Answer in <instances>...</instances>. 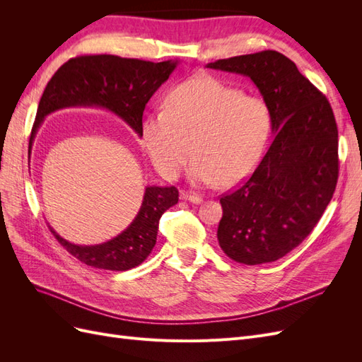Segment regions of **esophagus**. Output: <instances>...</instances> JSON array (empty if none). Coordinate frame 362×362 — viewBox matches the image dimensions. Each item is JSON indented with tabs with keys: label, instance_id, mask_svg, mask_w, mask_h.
I'll return each instance as SVG.
<instances>
[{
	"label": "esophagus",
	"instance_id": "obj_1",
	"mask_svg": "<svg viewBox=\"0 0 362 362\" xmlns=\"http://www.w3.org/2000/svg\"><path fill=\"white\" fill-rule=\"evenodd\" d=\"M181 199L182 201H189V202H192V204H201L202 202V198L199 194H193V193H187V192H182L181 193Z\"/></svg>",
	"mask_w": 362,
	"mask_h": 362
}]
</instances>
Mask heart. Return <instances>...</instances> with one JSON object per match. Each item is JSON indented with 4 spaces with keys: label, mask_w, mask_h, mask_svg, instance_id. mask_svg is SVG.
<instances>
[{
    "label": "heart",
    "mask_w": 362,
    "mask_h": 362,
    "mask_svg": "<svg viewBox=\"0 0 362 362\" xmlns=\"http://www.w3.org/2000/svg\"><path fill=\"white\" fill-rule=\"evenodd\" d=\"M269 129L264 101L201 75L175 87L166 110L145 117L141 140L163 177L177 178L193 151L190 182L229 187L255 168Z\"/></svg>",
    "instance_id": "heart-1"
}]
</instances>
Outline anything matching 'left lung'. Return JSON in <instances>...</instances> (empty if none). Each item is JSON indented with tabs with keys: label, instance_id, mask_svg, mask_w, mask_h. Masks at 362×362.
Listing matches in <instances>:
<instances>
[{
	"label": "left lung",
	"instance_id": "1",
	"mask_svg": "<svg viewBox=\"0 0 362 362\" xmlns=\"http://www.w3.org/2000/svg\"><path fill=\"white\" fill-rule=\"evenodd\" d=\"M250 78L270 115L273 140L252 177L221 198L217 240L246 266L287 255L311 234L338 180V129L331 104L278 51L208 63Z\"/></svg>",
	"mask_w": 362,
	"mask_h": 362
}]
</instances>
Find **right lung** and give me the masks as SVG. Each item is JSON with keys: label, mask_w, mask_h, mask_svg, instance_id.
Returning <instances> with one entry per match:
<instances>
[{"label": "right lung", "mask_w": 362, "mask_h": 362, "mask_svg": "<svg viewBox=\"0 0 362 362\" xmlns=\"http://www.w3.org/2000/svg\"><path fill=\"white\" fill-rule=\"evenodd\" d=\"M180 60L152 63L117 56H81L71 59L52 75L40 98L30 149L43 119L69 107H98L112 112L141 137V117L151 96L166 83ZM178 204V190L148 185L141 206L127 229L101 245H75L51 233L69 254L87 266L104 270H129L144 262L154 249L158 221Z\"/></svg>", "instance_id": "right-lung-1"}]
</instances>
